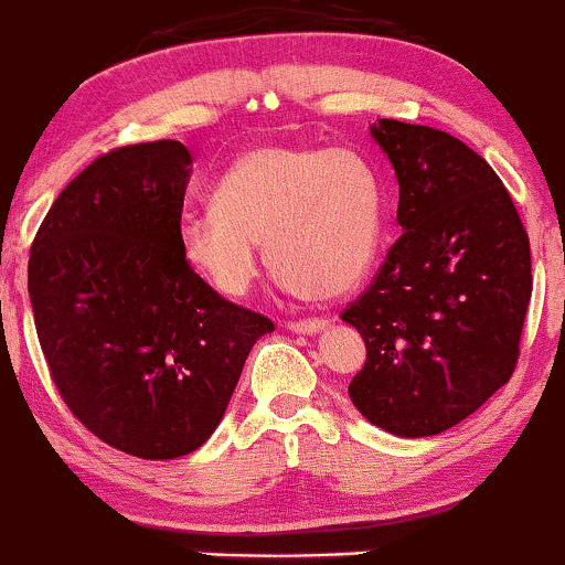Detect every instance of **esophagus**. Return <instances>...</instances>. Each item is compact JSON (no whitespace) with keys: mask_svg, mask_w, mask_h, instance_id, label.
Here are the masks:
<instances>
[{"mask_svg":"<svg viewBox=\"0 0 565 565\" xmlns=\"http://www.w3.org/2000/svg\"><path fill=\"white\" fill-rule=\"evenodd\" d=\"M327 327H329L327 319H302V321L287 323V329H291L295 334H316Z\"/></svg>","mask_w":565,"mask_h":565,"instance_id":"obj_1","label":"esophagus"}]
</instances>
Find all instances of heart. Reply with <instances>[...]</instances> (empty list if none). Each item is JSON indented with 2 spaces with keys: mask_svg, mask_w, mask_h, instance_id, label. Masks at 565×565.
Instances as JSON below:
<instances>
[{
  "mask_svg": "<svg viewBox=\"0 0 565 565\" xmlns=\"http://www.w3.org/2000/svg\"><path fill=\"white\" fill-rule=\"evenodd\" d=\"M382 185L345 148L257 146L220 178L212 206L180 225V249L220 295L242 297L263 268V246L281 284L340 297L377 255Z\"/></svg>",
  "mask_w": 565,
  "mask_h": 565,
  "instance_id": "obj_1",
  "label": "heart"
}]
</instances>
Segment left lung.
Returning <instances> with one entry per match:
<instances>
[{
    "instance_id": "1",
    "label": "left lung",
    "mask_w": 565,
    "mask_h": 565,
    "mask_svg": "<svg viewBox=\"0 0 565 565\" xmlns=\"http://www.w3.org/2000/svg\"><path fill=\"white\" fill-rule=\"evenodd\" d=\"M401 238L342 313L366 342L353 406L401 438L438 436L510 380L531 300V249L508 188L462 140L380 119Z\"/></svg>"
}]
</instances>
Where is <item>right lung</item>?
Listing matches in <instances>:
<instances>
[{"label": "right lung", "mask_w": 565, "mask_h": 565, "mask_svg": "<svg viewBox=\"0 0 565 565\" xmlns=\"http://www.w3.org/2000/svg\"><path fill=\"white\" fill-rule=\"evenodd\" d=\"M191 167L178 140L116 148L63 188L31 244V308L55 387L87 430L140 459L196 451L252 345L274 332L183 257Z\"/></svg>", "instance_id": "right-lung-1"}]
</instances>
